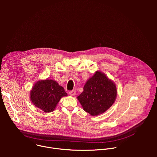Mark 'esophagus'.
Instances as JSON below:
<instances>
[{
    "label": "esophagus",
    "instance_id": "obj_1",
    "mask_svg": "<svg viewBox=\"0 0 157 157\" xmlns=\"http://www.w3.org/2000/svg\"><path fill=\"white\" fill-rule=\"evenodd\" d=\"M70 95L71 96H74L76 95V91L75 90H73V91H71L70 93Z\"/></svg>",
    "mask_w": 157,
    "mask_h": 157
}]
</instances>
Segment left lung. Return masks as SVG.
Here are the masks:
<instances>
[{"mask_svg": "<svg viewBox=\"0 0 157 157\" xmlns=\"http://www.w3.org/2000/svg\"><path fill=\"white\" fill-rule=\"evenodd\" d=\"M83 92L77 97L84 110L98 116L114 104L117 96L115 83L101 71H96L84 86Z\"/></svg>", "mask_w": 157, "mask_h": 157, "instance_id": "8db88e82", "label": "left lung"}]
</instances>
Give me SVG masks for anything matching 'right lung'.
Listing matches in <instances>:
<instances>
[{
  "label": "right lung",
  "mask_w": 157,
  "mask_h": 157,
  "mask_svg": "<svg viewBox=\"0 0 157 157\" xmlns=\"http://www.w3.org/2000/svg\"><path fill=\"white\" fill-rule=\"evenodd\" d=\"M68 96L64 88L52 79L37 81L30 91V100L33 105L45 113L56 108L61 98Z\"/></svg>",
  "instance_id": "add662e5"
}]
</instances>
